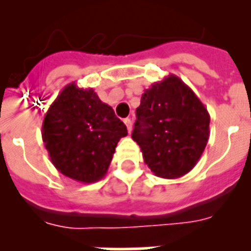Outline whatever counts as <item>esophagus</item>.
I'll list each match as a JSON object with an SVG mask.
<instances>
[{
    "mask_svg": "<svg viewBox=\"0 0 251 251\" xmlns=\"http://www.w3.org/2000/svg\"><path fill=\"white\" fill-rule=\"evenodd\" d=\"M124 122H125V125H126V127H127V131H131V127H133V122H131V120H130V118H125V120H124Z\"/></svg>",
    "mask_w": 251,
    "mask_h": 251,
    "instance_id": "obj_1",
    "label": "esophagus"
}]
</instances>
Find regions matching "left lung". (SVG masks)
<instances>
[{
	"instance_id": "obj_1",
	"label": "left lung",
	"mask_w": 251,
	"mask_h": 251,
	"mask_svg": "<svg viewBox=\"0 0 251 251\" xmlns=\"http://www.w3.org/2000/svg\"><path fill=\"white\" fill-rule=\"evenodd\" d=\"M208 137L207 108L178 76L171 74L145 90L131 138L153 175L171 179L189 173Z\"/></svg>"
}]
</instances>
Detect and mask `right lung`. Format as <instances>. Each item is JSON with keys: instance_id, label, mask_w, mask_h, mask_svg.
I'll return each mask as SVG.
<instances>
[{"instance_id": "obj_1", "label": "right lung", "mask_w": 251, "mask_h": 251, "mask_svg": "<svg viewBox=\"0 0 251 251\" xmlns=\"http://www.w3.org/2000/svg\"><path fill=\"white\" fill-rule=\"evenodd\" d=\"M41 135L53 165L69 178L96 182L105 176L124 122L92 88L65 87L45 114Z\"/></svg>"}]
</instances>
